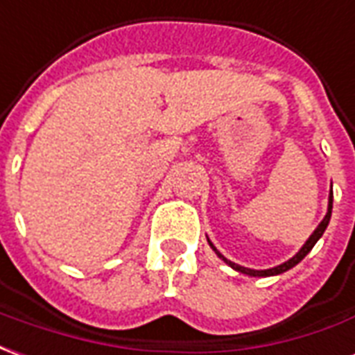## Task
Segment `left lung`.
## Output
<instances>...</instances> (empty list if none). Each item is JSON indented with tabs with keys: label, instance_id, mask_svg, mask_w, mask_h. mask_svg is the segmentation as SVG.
Here are the masks:
<instances>
[{
	"label": "left lung",
	"instance_id": "8db88e82",
	"mask_svg": "<svg viewBox=\"0 0 355 355\" xmlns=\"http://www.w3.org/2000/svg\"><path fill=\"white\" fill-rule=\"evenodd\" d=\"M331 209H333V191H331V196H329V208H327V214H325V217H323L322 223L318 225V229H315V231L312 232V236H310L309 240H306V244L302 245L301 252L297 253L295 257H291V259H289V261H286L284 265L274 266V268H268V270H252V268H245V266H240V265H236V263H231V261H227L223 257V255H221V253L217 252L216 248H214V244H211L209 240H208V242H209V245H211V248L216 250L217 255H219V257H221V259H223L225 263H229V265H231L232 268H234V270H238V272L250 274V276H274V274H282V272H286V270H289V268H293V266L297 265V263H301V261L304 259V257H306V253H309L310 250L314 248L315 242H318V240L322 238V234H323V232H325V229H327V225H329V219H331Z\"/></svg>",
	"mask_w": 355,
	"mask_h": 355
}]
</instances>
